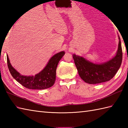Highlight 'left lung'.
I'll return each instance as SVG.
<instances>
[{"label":"left lung","instance_id":"left-lung-1","mask_svg":"<svg viewBox=\"0 0 128 128\" xmlns=\"http://www.w3.org/2000/svg\"><path fill=\"white\" fill-rule=\"evenodd\" d=\"M116 55L108 61L102 63H94L84 57L72 54L78 75L85 82L96 84L110 81L120 68L123 54L120 37Z\"/></svg>","mask_w":128,"mask_h":128}]
</instances>
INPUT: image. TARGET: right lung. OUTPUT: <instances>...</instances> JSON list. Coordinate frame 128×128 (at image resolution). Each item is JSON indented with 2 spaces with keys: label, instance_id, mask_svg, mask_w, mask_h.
<instances>
[{
  "label": "right lung",
  "instance_id": "1",
  "mask_svg": "<svg viewBox=\"0 0 128 128\" xmlns=\"http://www.w3.org/2000/svg\"><path fill=\"white\" fill-rule=\"evenodd\" d=\"M64 54V51L54 54L49 60L44 69L34 76H25L19 73L12 66L7 54L8 66L12 76L26 88L34 90L46 89L52 86L55 82L56 67Z\"/></svg>",
  "mask_w": 128,
  "mask_h": 128
}]
</instances>
